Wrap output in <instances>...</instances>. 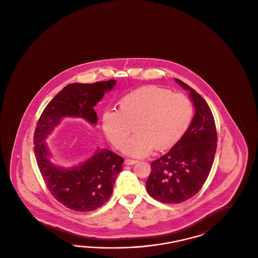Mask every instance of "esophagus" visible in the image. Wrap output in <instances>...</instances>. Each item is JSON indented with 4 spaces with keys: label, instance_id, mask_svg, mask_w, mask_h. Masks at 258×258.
<instances>
[{
    "label": "esophagus",
    "instance_id": "34e87169",
    "mask_svg": "<svg viewBox=\"0 0 258 258\" xmlns=\"http://www.w3.org/2000/svg\"><path fill=\"white\" fill-rule=\"evenodd\" d=\"M138 163V160H134V159H126L124 161V165H134Z\"/></svg>",
    "mask_w": 258,
    "mask_h": 258
}]
</instances>
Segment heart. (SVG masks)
Here are the masks:
<instances>
[{
  "mask_svg": "<svg viewBox=\"0 0 258 258\" xmlns=\"http://www.w3.org/2000/svg\"><path fill=\"white\" fill-rule=\"evenodd\" d=\"M192 106L184 94L146 86L125 94L118 109L102 116L103 131L117 150L135 157L150 155L154 149L167 150L182 138L192 119Z\"/></svg>",
  "mask_w": 258,
  "mask_h": 258,
  "instance_id": "obj_1",
  "label": "heart"
}]
</instances>
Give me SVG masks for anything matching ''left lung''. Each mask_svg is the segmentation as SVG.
Listing matches in <instances>:
<instances>
[{"label": "left lung", "mask_w": 258, "mask_h": 258, "mask_svg": "<svg viewBox=\"0 0 258 258\" xmlns=\"http://www.w3.org/2000/svg\"><path fill=\"white\" fill-rule=\"evenodd\" d=\"M189 91L196 114L187 132L169 152L151 162L146 182L149 195L167 204H179L196 196L210 174L217 147L213 112L204 98L187 84L175 79Z\"/></svg>", "instance_id": "obj_1"}]
</instances>
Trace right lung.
Wrapping results in <instances>:
<instances>
[{
	"label": "right lung",
	"mask_w": 258,
	"mask_h": 258,
	"mask_svg": "<svg viewBox=\"0 0 258 258\" xmlns=\"http://www.w3.org/2000/svg\"><path fill=\"white\" fill-rule=\"evenodd\" d=\"M115 83L111 79L68 85L48 103L36 125L34 153L45 186L58 202L76 212H91L107 202L124 159L108 150H97L89 160L64 169L50 161L43 142L64 116L80 117L96 124L98 117L93 107Z\"/></svg>",
	"instance_id": "1"
}]
</instances>
